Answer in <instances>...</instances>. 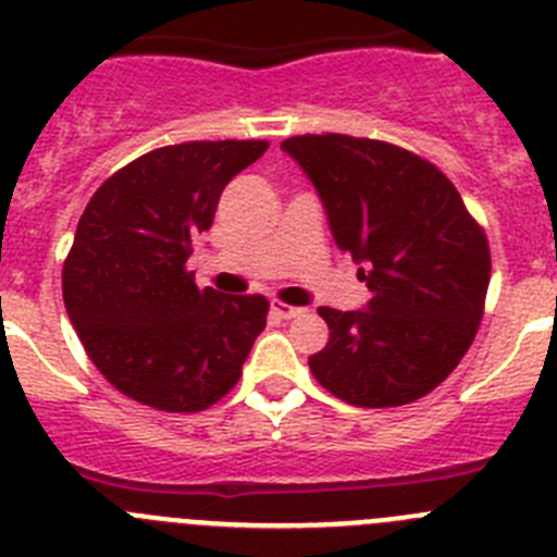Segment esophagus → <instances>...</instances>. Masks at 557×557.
Here are the masks:
<instances>
[{
    "mask_svg": "<svg viewBox=\"0 0 557 557\" xmlns=\"http://www.w3.org/2000/svg\"><path fill=\"white\" fill-rule=\"evenodd\" d=\"M270 312H273L275 318H282V321H289V318H298L304 309L301 307H289V304H282V301H270Z\"/></svg>",
    "mask_w": 557,
    "mask_h": 557,
    "instance_id": "obj_1",
    "label": "esophagus"
}]
</instances>
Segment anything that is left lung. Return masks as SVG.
Masks as SVG:
<instances>
[{"label":"left lung","instance_id":"obj_1","mask_svg":"<svg viewBox=\"0 0 557 557\" xmlns=\"http://www.w3.org/2000/svg\"><path fill=\"white\" fill-rule=\"evenodd\" d=\"M282 150L307 172L334 243L371 289L366 309H318L329 343L309 357V371L354 407L426 396L482 321L488 239L455 184L416 152L343 133L293 136Z\"/></svg>","mask_w":557,"mask_h":557}]
</instances>
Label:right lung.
<instances>
[{
    "label": "right lung",
    "instance_id": "right-lung-1",
    "mask_svg": "<svg viewBox=\"0 0 557 557\" xmlns=\"http://www.w3.org/2000/svg\"><path fill=\"white\" fill-rule=\"evenodd\" d=\"M268 141H184L131 161L88 200L63 262V304L97 371L166 412L211 407L243 376L268 298L200 289L191 239Z\"/></svg>",
    "mask_w": 557,
    "mask_h": 557
}]
</instances>
